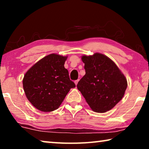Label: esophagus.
Listing matches in <instances>:
<instances>
[{
	"label": "esophagus",
	"instance_id": "34e87169",
	"mask_svg": "<svg viewBox=\"0 0 149 149\" xmlns=\"http://www.w3.org/2000/svg\"><path fill=\"white\" fill-rule=\"evenodd\" d=\"M78 81H79V79H77V80H75V81L74 83H75V85H77V84H78Z\"/></svg>",
	"mask_w": 149,
	"mask_h": 149
}]
</instances>
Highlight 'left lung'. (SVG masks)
Here are the masks:
<instances>
[{
  "label": "left lung",
  "instance_id": "left-lung-1",
  "mask_svg": "<svg viewBox=\"0 0 149 149\" xmlns=\"http://www.w3.org/2000/svg\"><path fill=\"white\" fill-rule=\"evenodd\" d=\"M85 75L77 87L91 108L106 112L114 107L125 94L127 79L115 63L105 55L82 56Z\"/></svg>",
  "mask_w": 149,
  "mask_h": 149
}]
</instances>
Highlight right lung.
I'll list each match as a JSON object with an SVG mask.
<instances>
[{
  "mask_svg": "<svg viewBox=\"0 0 149 149\" xmlns=\"http://www.w3.org/2000/svg\"><path fill=\"white\" fill-rule=\"evenodd\" d=\"M67 56L50 54L41 59L27 71L23 79L26 97L42 112L58 109L70 89L75 85L64 68Z\"/></svg>",
  "mask_w": 149,
  "mask_h": 149,
  "instance_id": "right-lung-1",
  "label": "right lung"
}]
</instances>
